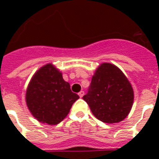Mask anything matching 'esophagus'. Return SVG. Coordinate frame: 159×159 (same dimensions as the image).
<instances>
[{"label":"esophagus","instance_id":"obj_1","mask_svg":"<svg viewBox=\"0 0 159 159\" xmlns=\"http://www.w3.org/2000/svg\"><path fill=\"white\" fill-rule=\"evenodd\" d=\"M78 95H79L80 97H82L83 96H84V92H83V91H81V92L78 93Z\"/></svg>","mask_w":159,"mask_h":159}]
</instances>
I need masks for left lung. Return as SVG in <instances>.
<instances>
[{
    "label": "left lung",
    "instance_id": "left-lung-1",
    "mask_svg": "<svg viewBox=\"0 0 159 159\" xmlns=\"http://www.w3.org/2000/svg\"><path fill=\"white\" fill-rule=\"evenodd\" d=\"M82 98L99 120L105 123H118L130 111L134 91L120 68L104 62L96 70L88 92Z\"/></svg>",
    "mask_w": 159,
    "mask_h": 159
}]
</instances>
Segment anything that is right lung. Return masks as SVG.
<instances>
[{
	"label": "right lung",
	"instance_id": "right-lung-1",
	"mask_svg": "<svg viewBox=\"0 0 159 159\" xmlns=\"http://www.w3.org/2000/svg\"><path fill=\"white\" fill-rule=\"evenodd\" d=\"M79 96L72 92L70 84L51 63L44 65L31 78L26 91V104L39 122L48 125L60 123L69 113Z\"/></svg>",
	"mask_w": 159,
	"mask_h": 159
}]
</instances>
